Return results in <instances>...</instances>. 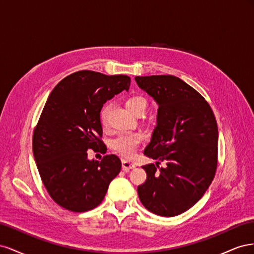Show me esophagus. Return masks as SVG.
<instances>
[{
    "label": "esophagus",
    "instance_id": "1",
    "mask_svg": "<svg viewBox=\"0 0 254 254\" xmlns=\"http://www.w3.org/2000/svg\"><path fill=\"white\" fill-rule=\"evenodd\" d=\"M122 167H123V171L129 172L130 170H132V168L135 167V164H134V163H131V162H129V161L123 160V161H122Z\"/></svg>",
    "mask_w": 254,
    "mask_h": 254
}]
</instances>
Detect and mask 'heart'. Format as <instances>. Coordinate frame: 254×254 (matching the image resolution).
<instances>
[{
  "label": "heart",
  "mask_w": 254,
  "mask_h": 254,
  "mask_svg": "<svg viewBox=\"0 0 254 254\" xmlns=\"http://www.w3.org/2000/svg\"><path fill=\"white\" fill-rule=\"evenodd\" d=\"M109 106H105L101 111V120L103 124L106 123L107 115L109 112ZM126 108L130 113H134L137 110H144L146 108V101L142 96H132L127 99ZM144 139V135L140 132H127L122 133L111 141V148L122 156L123 158H132L139 148L140 144Z\"/></svg>",
  "instance_id": "obj_1"
}]
</instances>
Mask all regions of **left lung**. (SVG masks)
Returning <instances> with one entry per match:
<instances>
[{"label":"left lung","mask_w":254,"mask_h":254,"mask_svg":"<svg viewBox=\"0 0 254 254\" xmlns=\"http://www.w3.org/2000/svg\"><path fill=\"white\" fill-rule=\"evenodd\" d=\"M135 81L159 106L157 126L144 150L157 162L143 166L147 179L137 194L151 213L177 216L199 201L214 179L217 123L205 99L176 76H136Z\"/></svg>","instance_id":"1"}]
</instances>
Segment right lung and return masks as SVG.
I'll list each match as a JSON object with an SVG mask.
<instances>
[{
  "label": "right lung",
  "mask_w": 254,
  "mask_h": 254,
  "mask_svg": "<svg viewBox=\"0 0 254 254\" xmlns=\"http://www.w3.org/2000/svg\"><path fill=\"white\" fill-rule=\"evenodd\" d=\"M129 86V76L84 70L66 76L50 94L34 130L33 152L48 193L65 210L87 212L101 204L121 172L118 156L89 160L87 150L106 153L101 110Z\"/></svg>",
  "instance_id": "right-lung-1"
}]
</instances>
